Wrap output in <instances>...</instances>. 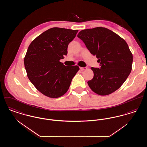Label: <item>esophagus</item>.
<instances>
[{
  "label": "esophagus",
  "mask_w": 147,
  "mask_h": 147,
  "mask_svg": "<svg viewBox=\"0 0 147 147\" xmlns=\"http://www.w3.org/2000/svg\"><path fill=\"white\" fill-rule=\"evenodd\" d=\"M80 68V69L82 70H85V69H86V67H80L79 68Z\"/></svg>",
  "instance_id": "obj_1"
}]
</instances>
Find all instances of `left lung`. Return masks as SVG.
<instances>
[{
    "mask_svg": "<svg viewBox=\"0 0 147 147\" xmlns=\"http://www.w3.org/2000/svg\"><path fill=\"white\" fill-rule=\"evenodd\" d=\"M77 36L100 62V68H91L94 77L88 82L91 90L100 95H107L117 90L132 70L133 56L126 41L102 27L82 30Z\"/></svg>",
    "mask_w": 147,
    "mask_h": 147,
    "instance_id": "8db88e82",
    "label": "left lung"
}]
</instances>
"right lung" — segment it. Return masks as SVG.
I'll return each mask as SVG.
<instances>
[{"instance_id": "obj_1", "label": "right lung", "mask_w": 147, "mask_h": 147, "mask_svg": "<svg viewBox=\"0 0 147 147\" xmlns=\"http://www.w3.org/2000/svg\"><path fill=\"white\" fill-rule=\"evenodd\" d=\"M78 30L53 28L43 32L28 46L24 65L28 77L43 95L57 98L68 91L79 68L59 62L67 55L68 46Z\"/></svg>"}]
</instances>
